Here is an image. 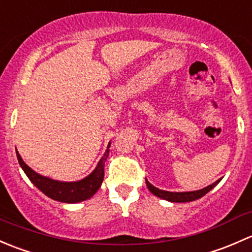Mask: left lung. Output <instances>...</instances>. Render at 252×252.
Here are the masks:
<instances>
[{
	"instance_id": "left-lung-1",
	"label": "left lung",
	"mask_w": 252,
	"mask_h": 252,
	"mask_svg": "<svg viewBox=\"0 0 252 252\" xmlns=\"http://www.w3.org/2000/svg\"><path fill=\"white\" fill-rule=\"evenodd\" d=\"M221 180L216 181L215 183L210 184V186L205 187V188L200 189V190H194V191H182V193H178V191H166V190H161V189L157 188V187L152 186L145 178V183H147L148 189L154 194L155 196L158 198H161L164 200L171 201V203H188V201H194L196 199L203 198L206 193H209L214 187H216L217 184Z\"/></svg>"
}]
</instances>
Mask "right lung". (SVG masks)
I'll return each mask as SVG.
<instances>
[{"label":"right lung","mask_w":252,"mask_h":252,"mask_svg":"<svg viewBox=\"0 0 252 252\" xmlns=\"http://www.w3.org/2000/svg\"><path fill=\"white\" fill-rule=\"evenodd\" d=\"M109 147H110V143L108 144V149L104 153V157L99 160L93 172L90 173L84 180L77 181V182H61V181L52 180V178L38 175L23 161L22 157L18 152L17 158L25 175L43 194H46L48 198L53 199V200L61 201V203L74 204L92 198L95 191L100 188L103 178H104V162L109 155Z\"/></svg>","instance_id":"right-lung-1"}]
</instances>
